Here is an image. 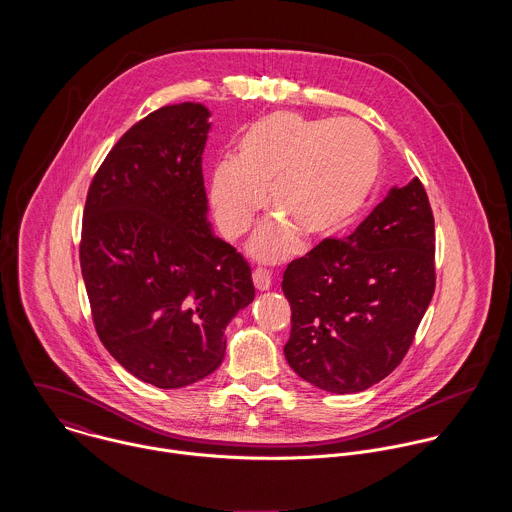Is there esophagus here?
<instances>
[{
  "label": "esophagus",
  "mask_w": 512,
  "mask_h": 512,
  "mask_svg": "<svg viewBox=\"0 0 512 512\" xmlns=\"http://www.w3.org/2000/svg\"><path fill=\"white\" fill-rule=\"evenodd\" d=\"M252 282H254L256 290H260V292L270 290V286H272L270 272H268V270H264V268H256V270L252 272Z\"/></svg>",
  "instance_id": "34e87169"
}]
</instances>
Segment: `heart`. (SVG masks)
<instances>
[{
	"instance_id": "b5f03b06",
	"label": "heart",
	"mask_w": 512,
	"mask_h": 512,
	"mask_svg": "<svg viewBox=\"0 0 512 512\" xmlns=\"http://www.w3.org/2000/svg\"><path fill=\"white\" fill-rule=\"evenodd\" d=\"M380 149L353 120H307L272 112L252 122L236 142L234 161L211 179L215 219L228 240L248 232L268 191L272 222L254 242L262 260L290 254L293 234L319 242L357 217L376 185Z\"/></svg>"
}]
</instances>
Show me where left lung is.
<instances>
[{
  "label": "left lung",
  "mask_w": 512,
  "mask_h": 512,
  "mask_svg": "<svg viewBox=\"0 0 512 512\" xmlns=\"http://www.w3.org/2000/svg\"><path fill=\"white\" fill-rule=\"evenodd\" d=\"M282 290L292 307L284 347L313 386L351 394L406 357L436 290V228L418 177L394 187L357 230L292 260Z\"/></svg>",
  "instance_id": "obj_1"
}]
</instances>
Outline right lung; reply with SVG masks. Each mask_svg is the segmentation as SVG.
<instances>
[{
  "instance_id": "1",
  "label": "right lung",
  "mask_w": 512,
  "mask_h": 512,
  "mask_svg": "<svg viewBox=\"0 0 512 512\" xmlns=\"http://www.w3.org/2000/svg\"><path fill=\"white\" fill-rule=\"evenodd\" d=\"M203 104L163 106L110 149L88 187L80 270L94 329L136 378L181 388L219 368L254 299L248 262L207 224Z\"/></svg>"
}]
</instances>
